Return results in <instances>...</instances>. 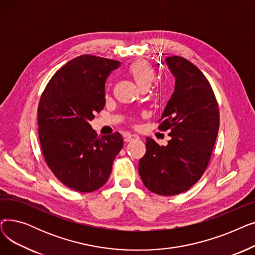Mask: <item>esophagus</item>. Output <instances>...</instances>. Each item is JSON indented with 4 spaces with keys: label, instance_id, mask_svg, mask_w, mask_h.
<instances>
[{
    "label": "esophagus",
    "instance_id": "1",
    "mask_svg": "<svg viewBox=\"0 0 255 255\" xmlns=\"http://www.w3.org/2000/svg\"><path fill=\"white\" fill-rule=\"evenodd\" d=\"M138 135H135V134H130V133H127V134L124 135V141L125 142H129L133 139H138Z\"/></svg>",
    "mask_w": 255,
    "mask_h": 255
}]
</instances>
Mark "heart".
Returning a JSON list of instances; mask_svg holds the SVG:
<instances>
[{
	"label": "heart",
	"mask_w": 255,
	"mask_h": 255,
	"mask_svg": "<svg viewBox=\"0 0 255 255\" xmlns=\"http://www.w3.org/2000/svg\"><path fill=\"white\" fill-rule=\"evenodd\" d=\"M128 75L139 88H150L156 78V72L153 66L143 60H137L130 64L127 68Z\"/></svg>",
	"instance_id": "b5f03b06"
}]
</instances>
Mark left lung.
Returning a JSON list of instances; mask_svg holds the SVG:
<instances>
[{"mask_svg": "<svg viewBox=\"0 0 255 255\" xmlns=\"http://www.w3.org/2000/svg\"><path fill=\"white\" fill-rule=\"evenodd\" d=\"M175 77L159 129L169 130L170 140L160 146L146 137L138 172L143 185L159 195L180 194L205 172L219 130V110L206 76L182 57L165 59ZM159 65V64H158Z\"/></svg>", "mask_w": 255, "mask_h": 255, "instance_id": "obj_1", "label": "left lung"}]
</instances>
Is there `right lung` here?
<instances>
[{"label": "right lung", "mask_w": 255, "mask_h": 255, "mask_svg": "<svg viewBox=\"0 0 255 255\" xmlns=\"http://www.w3.org/2000/svg\"><path fill=\"white\" fill-rule=\"evenodd\" d=\"M120 62L79 56L48 82L38 106V133L45 161L65 186L95 191L107 182L123 146L119 132L98 138L90 124L105 105V80Z\"/></svg>", "instance_id": "right-lung-1"}]
</instances>
